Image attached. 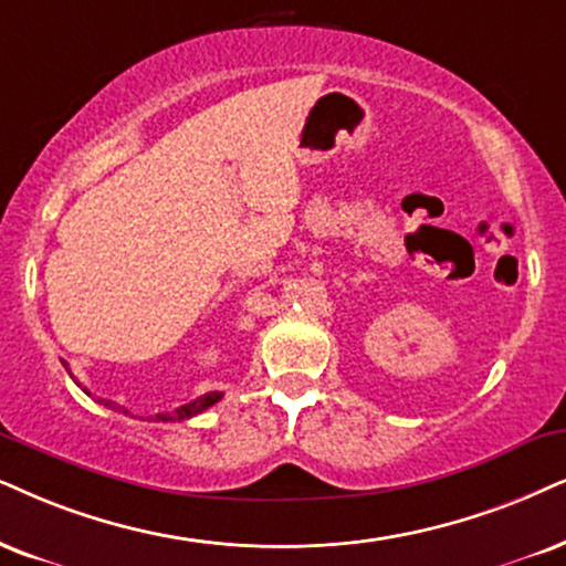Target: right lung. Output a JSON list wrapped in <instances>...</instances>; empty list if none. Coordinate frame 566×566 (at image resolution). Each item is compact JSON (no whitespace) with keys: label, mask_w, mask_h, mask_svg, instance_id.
<instances>
[{"label":"right lung","mask_w":566,"mask_h":566,"mask_svg":"<svg viewBox=\"0 0 566 566\" xmlns=\"http://www.w3.org/2000/svg\"><path fill=\"white\" fill-rule=\"evenodd\" d=\"M64 368H67V363H64ZM67 374H70V368H67ZM70 376H73V374H70ZM83 391H85V389H83ZM85 395H88V391H85ZM219 399H221L219 391H209V395H203V397L192 399V402H188V405L177 407L175 412H161V415H156V418H151V420H161V423H175V420H188V418H196L198 412L209 410V407H211V405H217ZM102 402H104L106 407H114V410H123V412H127L125 407L114 405V402H109V399H102Z\"/></svg>","instance_id":"1"}]
</instances>
